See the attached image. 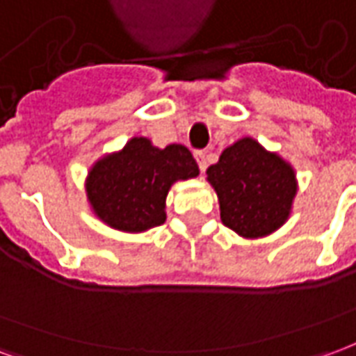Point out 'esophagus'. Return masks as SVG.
Listing matches in <instances>:
<instances>
[{
    "label": "esophagus",
    "instance_id": "obj_1",
    "mask_svg": "<svg viewBox=\"0 0 356 356\" xmlns=\"http://www.w3.org/2000/svg\"><path fill=\"white\" fill-rule=\"evenodd\" d=\"M194 158L198 162L200 171H206V154H204V150H194Z\"/></svg>",
    "mask_w": 356,
    "mask_h": 356
}]
</instances>
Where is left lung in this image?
Returning a JSON list of instances; mask_svg holds the SVG:
<instances>
[{
	"label": "left lung",
	"instance_id": "left-lung-1",
	"mask_svg": "<svg viewBox=\"0 0 356 356\" xmlns=\"http://www.w3.org/2000/svg\"><path fill=\"white\" fill-rule=\"evenodd\" d=\"M221 221L244 238H259L282 227L298 193L296 173L280 156L244 137L225 148L208 168Z\"/></svg>",
	"mask_w": 356,
	"mask_h": 356
}]
</instances>
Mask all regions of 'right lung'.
I'll return each mask as SVG.
<instances>
[{
  "label": "right lung",
  "instance_id": "add662e5",
  "mask_svg": "<svg viewBox=\"0 0 356 356\" xmlns=\"http://www.w3.org/2000/svg\"><path fill=\"white\" fill-rule=\"evenodd\" d=\"M200 173L183 145L152 147L133 137L124 150L104 156L88 177V200L104 223L125 232H140L165 221V196L179 179Z\"/></svg>",
  "mask_w": 356,
  "mask_h": 356
}]
</instances>
